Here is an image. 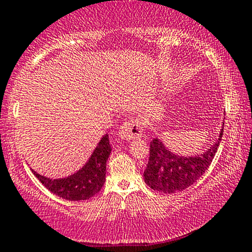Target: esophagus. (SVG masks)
<instances>
[{"label": "esophagus", "instance_id": "esophagus-1", "mask_svg": "<svg viewBox=\"0 0 252 252\" xmlns=\"http://www.w3.org/2000/svg\"><path fill=\"white\" fill-rule=\"evenodd\" d=\"M143 134V127L137 120H127L119 128V137L124 140H131L140 138Z\"/></svg>", "mask_w": 252, "mask_h": 252}]
</instances>
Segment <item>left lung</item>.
Returning <instances> with one entry per match:
<instances>
[{
  "instance_id": "obj_1",
  "label": "left lung",
  "mask_w": 252,
  "mask_h": 252,
  "mask_svg": "<svg viewBox=\"0 0 252 252\" xmlns=\"http://www.w3.org/2000/svg\"><path fill=\"white\" fill-rule=\"evenodd\" d=\"M222 131L224 127L221 126L219 137L210 149L201 155L187 157L174 154L164 145L162 140L155 138L150 143L149 163L144 171L146 185L154 190L165 194L185 190L196 182L208 169L219 148L220 140L224 134Z\"/></svg>"
}]
</instances>
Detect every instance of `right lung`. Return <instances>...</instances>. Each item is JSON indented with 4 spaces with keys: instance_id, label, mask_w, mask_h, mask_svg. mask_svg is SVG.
Masks as SVG:
<instances>
[{
    "instance_id": "right-lung-1",
    "label": "right lung",
    "mask_w": 252,
    "mask_h": 252,
    "mask_svg": "<svg viewBox=\"0 0 252 252\" xmlns=\"http://www.w3.org/2000/svg\"><path fill=\"white\" fill-rule=\"evenodd\" d=\"M112 148L108 134L98 141L88 162L75 174L63 179H50L32 170L34 176L50 191L69 201H80L94 196L102 188L106 181V163Z\"/></svg>"
}]
</instances>
